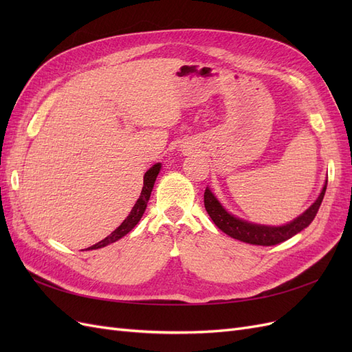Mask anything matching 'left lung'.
I'll use <instances>...</instances> for the list:
<instances>
[{
	"mask_svg": "<svg viewBox=\"0 0 352 352\" xmlns=\"http://www.w3.org/2000/svg\"><path fill=\"white\" fill-rule=\"evenodd\" d=\"M326 186H327V180L323 185L320 195L317 197V199L313 202V204L308 207L302 214H300L292 221L286 223V225H282V226L257 225V223H251L230 214V212L221 206V202L216 198V195L211 192V189L208 186L204 192V206L208 216L211 217L212 221H214V225L230 238L247 242L251 245L270 247V245L280 243L286 239L295 236L296 233H300L310 225V223L314 220L318 208H320V204L326 192Z\"/></svg>",
	"mask_w": 352,
	"mask_h": 352,
	"instance_id": "8db88e82",
	"label": "left lung"
}]
</instances>
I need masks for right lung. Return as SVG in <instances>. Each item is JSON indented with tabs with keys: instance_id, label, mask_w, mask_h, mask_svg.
I'll list each match as a JSON object with an SVG mask.
<instances>
[{
	"instance_id": "add662e5",
	"label": "right lung",
	"mask_w": 352,
	"mask_h": 352,
	"mask_svg": "<svg viewBox=\"0 0 352 352\" xmlns=\"http://www.w3.org/2000/svg\"><path fill=\"white\" fill-rule=\"evenodd\" d=\"M160 170H162V163H157L151 168L146 170V173L144 175V186H142V190H141V195H140V198H138V201L135 202L131 214L127 216L122 225L117 228L113 233H110L107 238L102 239L98 243L92 245V247H89L88 250H98V248H102V247H107V245H110L116 241H119L120 238L127 235V233H129L138 225V221H140L141 217L144 216L146 204H148V199H150V197H151L153 188H154L155 179L160 173Z\"/></svg>"
}]
</instances>
